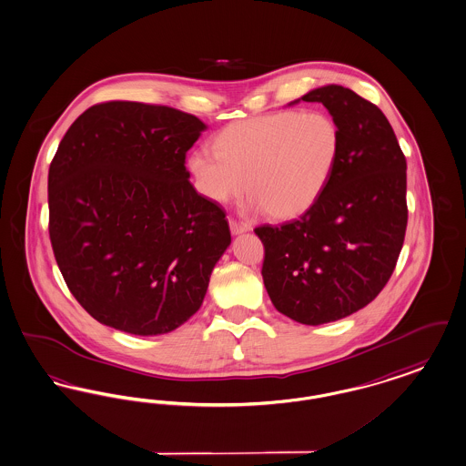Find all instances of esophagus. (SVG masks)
I'll return each mask as SVG.
<instances>
[{
  "label": "esophagus",
  "instance_id": "obj_1",
  "mask_svg": "<svg viewBox=\"0 0 466 466\" xmlns=\"http://www.w3.org/2000/svg\"><path fill=\"white\" fill-rule=\"evenodd\" d=\"M228 225H230V232L234 234V236H238V234H242V232H246V230H249V225L242 224V222H238V220H228Z\"/></svg>",
  "mask_w": 466,
  "mask_h": 466
}]
</instances>
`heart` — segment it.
I'll return each mask as SVG.
<instances>
[{"mask_svg":"<svg viewBox=\"0 0 466 466\" xmlns=\"http://www.w3.org/2000/svg\"><path fill=\"white\" fill-rule=\"evenodd\" d=\"M213 149L194 150L188 169L213 203L238 198L274 218L309 209L328 186L339 154L335 119L320 111H280L236 121L220 131Z\"/></svg>","mask_w":466,"mask_h":466,"instance_id":"obj_1","label":"heart"}]
</instances>
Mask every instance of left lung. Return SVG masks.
<instances>
[{
	"mask_svg": "<svg viewBox=\"0 0 466 466\" xmlns=\"http://www.w3.org/2000/svg\"><path fill=\"white\" fill-rule=\"evenodd\" d=\"M301 100L320 102L335 119V169L299 218L261 225L255 234L265 248L261 276L274 307L319 326L360 310L390 279L408 225V165L389 119L370 100L339 85Z\"/></svg>",
	"mask_w": 466,
	"mask_h": 466,
	"instance_id": "1",
	"label": "left lung"
}]
</instances>
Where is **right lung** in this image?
<instances>
[{
  "label": "right lung",
  "instance_id": "right-lung-1",
  "mask_svg": "<svg viewBox=\"0 0 466 466\" xmlns=\"http://www.w3.org/2000/svg\"><path fill=\"white\" fill-rule=\"evenodd\" d=\"M206 125L187 112L112 100L83 112L48 171L50 241L79 305L130 335L194 316L230 244L220 205L188 182Z\"/></svg>",
  "mask_w": 466,
  "mask_h": 466
}]
</instances>
